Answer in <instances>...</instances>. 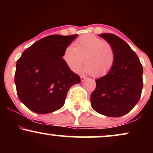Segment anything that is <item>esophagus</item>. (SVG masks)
Returning a JSON list of instances; mask_svg holds the SVG:
<instances>
[{
    "mask_svg": "<svg viewBox=\"0 0 153 153\" xmlns=\"http://www.w3.org/2000/svg\"><path fill=\"white\" fill-rule=\"evenodd\" d=\"M85 78L84 76H82V75H80V81H81L82 82H84L85 81Z\"/></svg>",
    "mask_w": 153,
    "mask_h": 153,
    "instance_id": "34e87169",
    "label": "esophagus"
}]
</instances>
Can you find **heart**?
<instances>
[{
    "instance_id": "obj_1",
    "label": "heart",
    "mask_w": 153,
    "mask_h": 153,
    "mask_svg": "<svg viewBox=\"0 0 153 153\" xmlns=\"http://www.w3.org/2000/svg\"><path fill=\"white\" fill-rule=\"evenodd\" d=\"M63 59L68 68L78 72L83 62L86 66L83 71L95 77L106 75L113 68L115 52L111 44L93 34H85L73 45L67 47Z\"/></svg>"
}]
</instances>
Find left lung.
I'll return each instance as SVG.
<instances>
[{
	"mask_svg": "<svg viewBox=\"0 0 153 153\" xmlns=\"http://www.w3.org/2000/svg\"><path fill=\"white\" fill-rule=\"evenodd\" d=\"M115 52L113 68L96 80L91 96V106L98 113L110 117L127 114L138 103L143 87V68L129 45L117 35L101 34Z\"/></svg>",
	"mask_w": 153,
	"mask_h": 153,
	"instance_id": "left-lung-1",
	"label": "left lung"
}]
</instances>
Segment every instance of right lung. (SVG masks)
<instances>
[{
    "label": "right lung",
    "mask_w": 153,
    "mask_h": 153,
    "mask_svg": "<svg viewBox=\"0 0 153 153\" xmlns=\"http://www.w3.org/2000/svg\"><path fill=\"white\" fill-rule=\"evenodd\" d=\"M78 34L47 36L33 44L17 60L15 84L19 99L35 113L45 114L64 105L68 91L80 78L68 68L63 53Z\"/></svg>",
    "instance_id": "obj_1"
}]
</instances>
